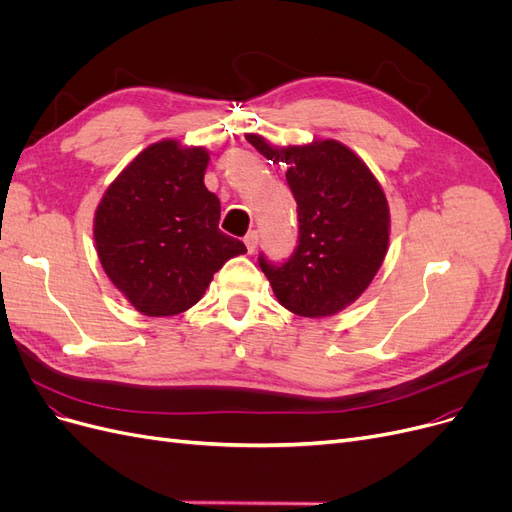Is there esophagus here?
Here are the masks:
<instances>
[{
    "label": "esophagus",
    "instance_id": "obj_1",
    "mask_svg": "<svg viewBox=\"0 0 512 512\" xmlns=\"http://www.w3.org/2000/svg\"><path fill=\"white\" fill-rule=\"evenodd\" d=\"M244 244H246V249H249V253H255V249H257V244H259V234L253 230V232H249L244 236Z\"/></svg>",
    "mask_w": 512,
    "mask_h": 512
}]
</instances>
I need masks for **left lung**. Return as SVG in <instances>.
Wrapping results in <instances>:
<instances>
[{"instance_id": "1", "label": "left lung", "mask_w": 512, "mask_h": 512, "mask_svg": "<svg viewBox=\"0 0 512 512\" xmlns=\"http://www.w3.org/2000/svg\"><path fill=\"white\" fill-rule=\"evenodd\" d=\"M268 160L285 162L297 202V246L274 263L259 253L276 299L299 316H331L350 306L380 270L388 251L390 213L365 162L333 139L274 149L246 137Z\"/></svg>"}]
</instances>
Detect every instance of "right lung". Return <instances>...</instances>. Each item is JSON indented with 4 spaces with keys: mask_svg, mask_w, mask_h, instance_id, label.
I'll list each match as a JSON object with an SVG mask.
<instances>
[{
    "mask_svg": "<svg viewBox=\"0 0 512 512\" xmlns=\"http://www.w3.org/2000/svg\"><path fill=\"white\" fill-rule=\"evenodd\" d=\"M208 154L177 141L149 145L109 185L94 242L109 280L145 316L192 308L246 246L219 230V198L204 185Z\"/></svg>",
    "mask_w": 512,
    "mask_h": 512,
    "instance_id": "right-lung-1",
    "label": "right lung"
}]
</instances>
